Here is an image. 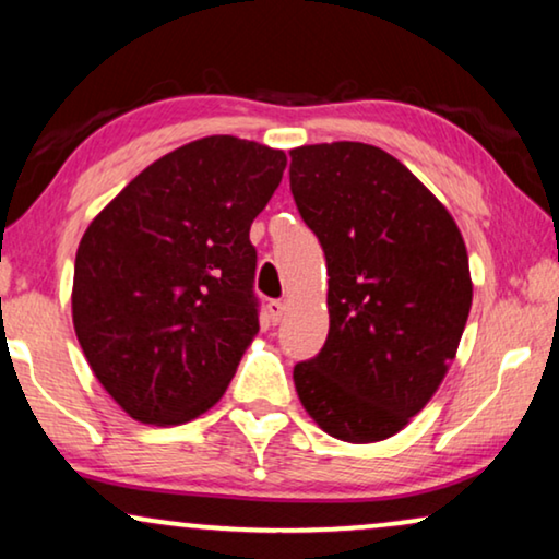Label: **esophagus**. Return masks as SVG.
I'll use <instances>...</instances> for the list:
<instances>
[{"label": "esophagus", "instance_id": "34e87169", "mask_svg": "<svg viewBox=\"0 0 559 559\" xmlns=\"http://www.w3.org/2000/svg\"><path fill=\"white\" fill-rule=\"evenodd\" d=\"M266 312H270V320L274 325L280 323L282 316H285V302L282 300H270V305H266Z\"/></svg>", "mask_w": 559, "mask_h": 559}]
</instances>
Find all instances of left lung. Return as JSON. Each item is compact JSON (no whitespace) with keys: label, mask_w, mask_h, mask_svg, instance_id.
<instances>
[{"label":"left lung","mask_w":559,"mask_h":559,"mask_svg":"<svg viewBox=\"0 0 559 559\" xmlns=\"http://www.w3.org/2000/svg\"><path fill=\"white\" fill-rule=\"evenodd\" d=\"M289 157V190L331 277V328L295 366L297 396L333 438L386 440L455 358L473 300L468 251L445 205L389 152L333 142Z\"/></svg>","instance_id":"1"}]
</instances>
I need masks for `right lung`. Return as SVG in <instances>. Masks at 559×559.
Returning <instances> with one entry per match:
<instances>
[{"mask_svg":"<svg viewBox=\"0 0 559 559\" xmlns=\"http://www.w3.org/2000/svg\"><path fill=\"white\" fill-rule=\"evenodd\" d=\"M282 150L216 134L167 152L83 234L73 328L111 400L182 425L224 396L259 331L249 228L277 190Z\"/></svg>","mask_w":559,"mask_h":559,"instance_id":"1","label":"right lung"}]
</instances>
